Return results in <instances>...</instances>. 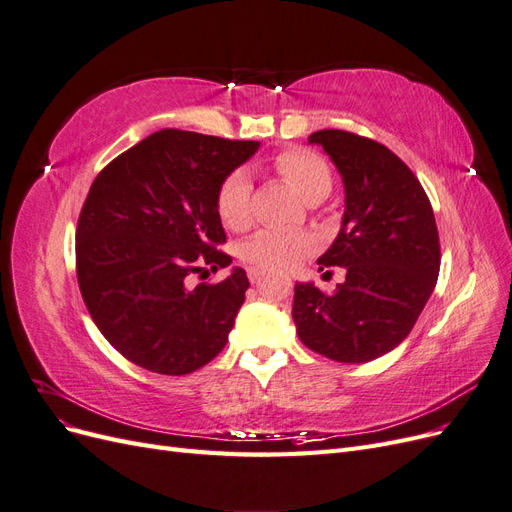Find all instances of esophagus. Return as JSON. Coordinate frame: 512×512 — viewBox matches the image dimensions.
<instances>
[{"label":"esophagus","instance_id":"1","mask_svg":"<svg viewBox=\"0 0 512 512\" xmlns=\"http://www.w3.org/2000/svg\"><path fill=\"white\" fill-rule=\"evenodd\" d=\"M262 275H265V271H262V269H250V271H247V277H250V282L252 284H256V282H260L262 280Z\"/></svg>","mask_w":512,"mask_h":512}]
</instances>
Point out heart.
<instances>
[{"mask_svg":"<svg viewBox=\"0 0 512 512\" xmlns=\"http://www.w3.org/2000/svg\"><path fill=\"white\" fill-rule=\"evenodd\" d=\"M275 168L288 179L305 203H320L333 188L329 164L309 149H288L275 158ZM252 181L243 170L230 173L218 190L215 209L230 230H243L250 224ZM314 241L305 232L292 230H260L241 247L243 258L260 269H286L312 252Z\"/></svg>","mask_w":512,"mask_h":512,"instance_id":"b5f03b06","label":"heart"}]
</instances>
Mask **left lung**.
<instances>
[{"instance_id": "1", "label": "left lung", "mask_w": 512, "mask_h": 512, "mask_svg": "<svg viewBox=\"0 0 512 512\" xmlns=\"http://www.w3.org/2000/svg\"><path fill=\"white\" fill-rule=\"evenodd\" d=\"M342 175L346 209L320 269L344 267L346 282L324 294L297 282L292 320L301 342L337 363H367L412 331L440 273V241L429 198L391 149L344 130H320Z\"/></svg>"}]
</instances>
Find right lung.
<instances>
[{"label": "right lung", "mask_w": 512, "mask_h": 512, "mask_svg": "<svg viewBox=\"0 0 512 512\" xmlns=\"http://www.w3.org/2000/svg\"><path fill=\"white\" fill-rule=\"evenodd\" d=\"M258 141L160 130L91 183L76 226V277L96 327L134 365L183 376L218 356L250 288L241 267L218 284L190 273L228 267L215 209L224 179Z\"/></svg>", "instance_id": "add662e5"}]
</instances>
